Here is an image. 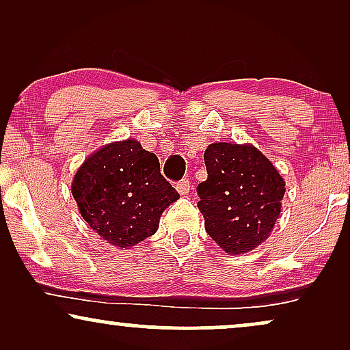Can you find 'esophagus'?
I'll list each match as a JSON object with an SVG mask.
<instances>
[{
  "mask_svg": "<svg viewBox=\"0 0 350 350\" xmlns=\"http://www.w3.org/2000/svg\"><path fill=\"white\" fill-rule=\"evenodd\" d=\"M189 189H191V185H189V180L188 178L180 180L178 183H176V191H178L180 194H188Z\"/></svg>",
  "mask_w": 350,
  "mask_h": 350,
  "instance_id": "esophagus-1",
  "label": "esophagus"
}]
</instances>
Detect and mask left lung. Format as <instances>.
<instances>
[{
	"label": "left lung",
	"mask_w": 350,
	"mask_h": 350,
	"mask_svg": "<svg viewBox=\"0 0 350 350\" xmlns=\"http://www.w3.org/2000/svg\"><path fill=\"white\" fill-rule=\"evenodd\" d=\"M207 180L198 185L205 231L228 255L265 242L280 215L285 181L252 145L213 143L204 152Z\"/></svg>",
	"instance_id": "left-lung-1"
}]
</instances>
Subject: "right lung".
<instances>
[{"label": "right lung", "instance_id": "right-lung-1", "mask_svg": "<svg viewBox=\"0 0 350 350\" xmlns=\"http://www.w3.org/2000/svg\"><path fill=\"white\" fill-rule=\"evenodd\" d=\"M71 193L89 226L121 248L152 236L162 212L180 198L161 175L154 152L132 138L89 156L76 172Z\"/></svg>", "mask_w": 350, "mask_h": 350}]
</instances>
